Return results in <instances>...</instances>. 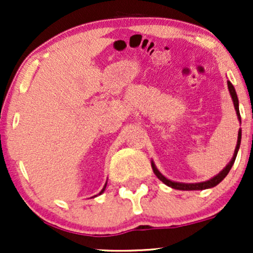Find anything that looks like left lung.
I'll return each mask as SVG.
<instances>
[{
    "label": "left lung",
    "instance_id": "left-lung-1",
    "mask_svg": "<svg viewBox=\"0 0 253 253\" xmlns=\"http://www.w3.org/2000/svg\"><path fill=\"white\" fill-rule=\"evenodd\" d=\"M227 86H228V90H229V94H231L232 101H233L234 109H236L238 120H239L240 124H242V118H240V113H239V101H238L236 89H234L233 84L229 82V81H227ZM240 141H242V129L239 128V132H238L237 146H236V150H234L233 157H232V159L229 161V163L226 165V167L223 168V169L220 171L217 175L211 177V179H208V181H205V182L182 183V182L171 181V179L167 178V177H165L164 175H162L161 171H159L156 168V165H155V163H153V161H151V165H152V170H153V172H155V175L158 177V178L161 179V181L163 182L164 184H167L168 187L173 188V189H177V190H205V189H210V188H213V187H215V185L219 184V183L221 182L226 176H227V173L229 172V170H231V168L233 167L234 161H236V158H237L238 151H239V147H240Z\"/></svg>",
    "mask_w": 253,
    "mask_h": 253
}]
</instances>
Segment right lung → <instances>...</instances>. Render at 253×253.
I'll use <instances>...</instances> for the list:
<instances>
[{
  "label": "right lung",
  "instance_id": "obj_1",
  "mask_svg": "<svg viewBox=\"0 0 253 253\" xmlns=\"http://www.w3.org/2000/svg\"><path fill=\"white\" fill-rule=\"evenodd\" d=\"M106 187H107V182H106V184H104V187L102 188V190H101V191H100V193H98V194H97V195H101V194H102V193H103V191H104V190H106ZM97 195H95V196H97ZM95 196H92V197H95Z\"/></svg>",
  "mask_w": 253,
  "mask_h": 253
}]
</instances>
